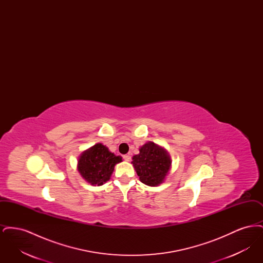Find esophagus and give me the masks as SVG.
Returning a JSON list of instances; mask_svg holds the SVG:
<instances>
[{
	"label": "esophagus",
	"mask_w": 263,
	"mask_h": 263,
	"mask_svg": "<svg viewBox=\"0 0 263 263\" xmlns=\"http://www.w3.org/2000/svg\"><path fill=\"white\" fill-rule=\"evenodd\" d=\"M123 159L125 160L126 162H130L131 161V156L128 154V155H124L123 156Z\"/></svg>",
	"instance_id": "esophagus-1"
}]
</instances>
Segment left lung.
I'll return each mask as SVG.
<instances>
[{
	"label": "left lung",
	"instance_id": "left-lung-1",
	"mask_svg": "<svg viewBox=\"0 0 263 263\" xmlns=\"http://www.w3.org/2000/svg\"><path fill=\"white\" fill-rule=\"evenodd\" d=\"M140 153L132 158L138 176L146 185L158 186L163 183L172 165L168 153L154 142L143 145Z\"/></svg>",
	"mask_w": 263,
	"mask_h": 263
}]
</instances>
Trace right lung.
Here are the masks:
<instances>
[{
    "instance_id": "1",
    "label": "right lung",
    "mask_w": 263,
    "mask_h": 263,
    "mask_svg": "<svg viewBox=\"0 0 263 263\" xmlns=\"http://www.w3.org/2000/svg\"><path fill=\"white\" fill-rule=\"evenodd\" d=\"M122 162L102 144L98 143L83 152L78 161V171L91 185H102L110 179L116 163Z\"/></svg>"
}]
</instances>
